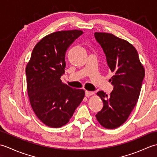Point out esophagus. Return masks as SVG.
<instances>
[{
    "label": "esophagus",
    "mask_w": 157,
    "mask_h": 157,
    "mask_svg": "<svg viewBox=\"0 0 157 157\" xmlns=\"http://www.w3.org/2000/svg\"><path fill=\"white\" fill-rule=\"evenodd\" d=\"M85 94H86V96H87V97H89V96H92L93 94H94V92L86 90V91L85 92Z\"/></svg>",
    "instance_id": "obj_1"
}]
</instances>
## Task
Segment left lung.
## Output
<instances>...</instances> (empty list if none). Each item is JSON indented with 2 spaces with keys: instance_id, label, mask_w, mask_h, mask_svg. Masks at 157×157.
<instances>
[{
  "instance_id": "obj_1",
  "label": "left lung",
  "mask_w": 157,
  "mask_h": 157,
  "mask_svg": "<svg viewBox=\"0 0 157 157\" xmlns=\"http://www.w3.org/2000/svg\"><path fill=\"white\" fill-rule=\"evenodd\" d=\"M94 37L113 73L109 79L113 86L110 95L97 92L103 107L96 117L104 128L115 129L126 121L137 103L145 71L137 51L129 42L109 33L95 32Z\"/></svg>"
}]
</instances>
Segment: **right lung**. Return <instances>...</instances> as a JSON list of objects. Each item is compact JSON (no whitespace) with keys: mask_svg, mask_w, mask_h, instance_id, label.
Listing matches in <instances>:
<instances>
[{"mask_svg":"<svg viewBox=\"0 0 157 157\" xmlns=\"http://www.w3.org/2000/svg\"><path fill=\"white\" fill-rule=\"evenodd\" d=\"M82 34L74 29L46 36L35 46L26 66L32 108L37 117L51 128L67 124L84 97V90L72 88L61 80L67 50Z\"/></svg>","mask_w":157,"mask_h":157,"instance_id":"right-lung-1","label":"right lung"}]
</instances>
